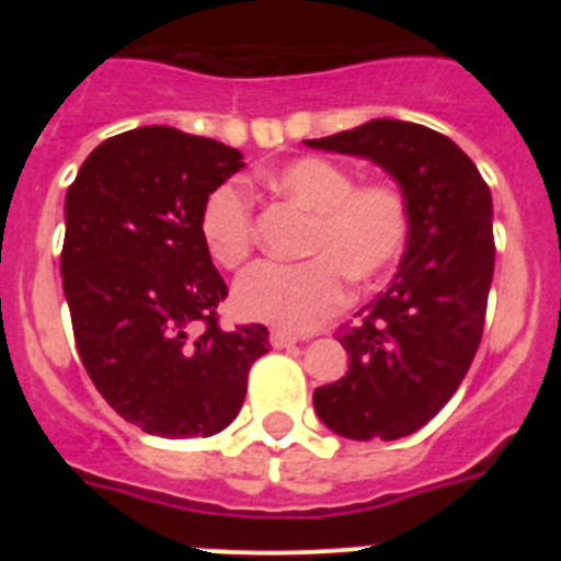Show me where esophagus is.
Here are the masks:
<instances>
[{"mask_svg":"<svg viewBox=\"0 0 561 561\" xmlns=\"http://www.w3.org/2000/svg\"><path fill=\"white\" fill-rule=\"evenodd\" d=\"M300 340L297 334H291V331H284V329H275L270 334V342H272V348H291L295 342Z\"/></svg>","mask_w":561,"mask_h":561,"instance_id":"esophagus-1","label":"esophagus"}]
</instances>
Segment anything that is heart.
<instances>
[{
    "mask_svg": "<svg viewBox=\"0 0 561 561\" xmlns=\"http://www.w3.org/2000/svg\"><path fill=\"white\" fill-rule=\"evenodd\" d=\"M266 191L304 207L309 227L300 264H257L232 289L244 320L309 331L348 300L354 284H374L399 264L410 238L408 196L390 182L354 185V173L325 157H297L261 176ZM199 236L207 255L236 270L255 247V213L232 182L202 202Z\"/></svg>",
    "mask_w": 561,
    "mask_h": 561,
    "instance_id": "b5f03b06",
    "label": "heart"
}]
</instances>
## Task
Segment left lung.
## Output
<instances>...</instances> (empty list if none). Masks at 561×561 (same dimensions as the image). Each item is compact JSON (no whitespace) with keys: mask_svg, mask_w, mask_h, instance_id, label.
I'll list each match as a JSON object with an SVG mask.
<instances>
[{"mask_svg":"<svg viewBox=\"0 0 561 561\" xmlns=\"http://www.w3.org/2000/svg\"><path fill=\"white\" fill-rule=\"evenodd\" d=\"M306 146L376 162L401 185L410 238L388 291L340 325L348 374L314 390L325 427L396 440L438 413L478 354L494 275L492 193L449 137L419 123L370 121Z\"/></svg>","mask_w":561,"mask_h":561,"instance_id":"left-lung-1","label":"left lung"}]
</instances>
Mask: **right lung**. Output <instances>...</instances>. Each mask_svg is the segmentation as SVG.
I'll list each match as a JSON object with an SVG mask.
<instances>
[{
  "mask_svg": "<svg viewBox=\"0 0 561 561\" xmlns=\"http://www.w3.org/2000/svg\"><path fill=\"white\" fill-rule=\"evenodd\" d=\"M241 168L225 142L142 126L101 142L67 191L61 275L78 354L108 408L148 435L221 433L270 351L266 325L219 329L227 284L199 236L205 196Z\"/></svg>",
  "mask_w": 561,
  "mask_h": 561,
  "instance_id": "right-lung-1",
  "label": "right lung"
}]
</instances>
